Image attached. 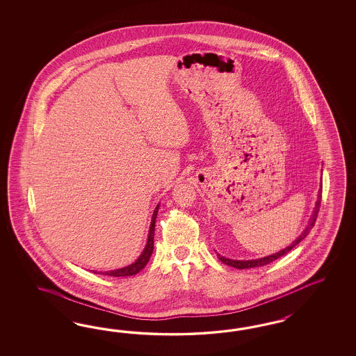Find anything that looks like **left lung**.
<instances>
[{"label":"left lung","instance_id":"obj_1","mask_svg":"<svg viewBox=\"0 0 356 356\" xmlns=\"http://www.w3.org/2000/svg\"><path fill=\"white\" fill-rule=\"evenodd\" d=\"M321 193H323V192H321V189H320V192H318V198H317V202H316V206H314V210H313V214L312 216H311V219H309L308 226H307V228L302 231V235L298 237V238L292 243L290 247H287V248L280 250L278 253H274V254L266 256V257H264V259L238 261V259H226V257H223V256H220V254H218V259H220L223 264L228 265V266H232V268H236V269H250V268H259V266L268 265L270 262H273V261L280 259L282 256H284L286 253H289L293 247H296V245L302 241V238L311 232L312 227L314 226V222H316V219H317V216H318V210H320V205H321Z\"/></svg>","mask_w":356,"mask_h":356}]
</instances>
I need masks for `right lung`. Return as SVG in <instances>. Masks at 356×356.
Segmentation results:
<instances>
[{
  "label": "right lung",
  "instance_id": "add662e5",
  "mask_svg": "<svg viewBox=\"0 0 356 356\" xmlns=\"http://www.w3.org/2000/svg\"><path fill=\"white\" fill-rule=\"evenodd\" d=\"M158 210H159V205L155 207L154 210V214H152V219H151L150 231H149V237H147V244L143 249L142 254L137 259L136 262H133L129 266H125V268H121V269L109 270V271H99V274H103V275H111V277H129V275H134L137 273H140V270L143 269L149 259L151 257V253L154 250V231H155V219H156V214H158ZM97 274V271H92Z\"/></svg>",
  "mask_w": 356,
  "mask_h": 356
}]
</instances>
